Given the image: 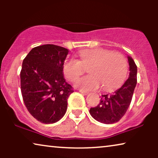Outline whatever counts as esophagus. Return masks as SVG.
<instances>
[{
	"label": "esophagus",
	"mask_w": 158,
	"mask_h": 158,
	"mask_svg": "<svg viewBox=\"0 0 158 158\" xmlns=\"http://www.w3.org/2000/svg\"><path fill=\"white\" fill-rule=\"evenodd\" d=\"M79 91L81 92L82 94H83V95H88V91H85V90H79Z\"/></svg>",
	"instance_id": "34e87169"
}]
</instances>
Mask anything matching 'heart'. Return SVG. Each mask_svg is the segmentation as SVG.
Listing matches in <instances>:
<instances>
[{
	"label": "heart",
	"mask_w": 158,
	"mask_h": 158,
	"mask_svg": "<svg viewBox=\"0 0 158 158\" xmlns=\"http://www.w3.org/2000/svg\"><path fill=\"white\" fill-rule=\"evenodd\" d=\"M80 60H67L63 64V73L69 81H74L90 66L88 73L77 82L82 89L96 90L102 84L104 89H112L121 85L126 78L128 64L124 56L106 49H87L79 52Z\"/></svg>",
	"instance_id": "b5f03b06"
}]
</instances>
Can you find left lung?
<instances>
[{"label":"left lung","instance_id":"obj_1","mask_svg":"<svg viewBox=\"0 0 158 158\" xmlns=\"http://www.w3.org/2000/svg\"><path fill=\"white\" fill-rule=\"evenodd\" d=\"M129 76L122 87L112 94L102 95L99 104L90 108L92 117L103 124H114L119 121L130 105L137 85V67L132 58L128 56Z\"/></svg>","mask_w":158,"mask_h":158}]
</instances>
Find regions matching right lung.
<instances>
[{"label": "right lung", "instance_id": "add662e5", "mask_svg": "<svg viewBox=\"0 0 158 158\" xmlns=\"http://www.w3.org/2000/svg\"><path fill=\"white\" fill-rule=\"evenodd\" d=\"M68 52L57 45L44 44L34 47L23 59L20 73L23 102L31 115L44 124L63 117L68 97L74 91L63 75Z\"/></svg>", "mask_w": 158, "mask_h": 158}]
</instances>
